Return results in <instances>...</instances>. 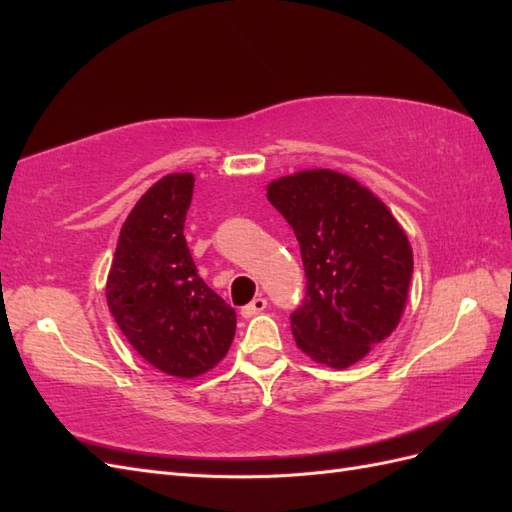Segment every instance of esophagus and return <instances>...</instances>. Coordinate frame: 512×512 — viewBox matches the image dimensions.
<instances>
[{"instance_id":"obj_1","label":"esophagus","mask_w":512,"mask_h":512,"mask_svg":"<svg viewBox=\"0 0 512 512\" xmlns=\"http://www.w3.org/2000/svg\"><path fill=\"white\" fill-rule=\"evenodd\" d=\"M265 307H267V299H265V297H256L252 303H247V305L241 309V316H243V318H252V316H256V314H260V312H265Z\"/></svg>"}]
</instances>
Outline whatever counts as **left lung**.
Masks as SVG:
<instances>
[{
  "mask_svg": "<svg viewBox=\"0 0 512 512\" xmlns=\"http://www.w3.org/2000/svg\"><path fill=\"white\" fill-rule=\"evenodd\" d=\"M267 198L301 247L305 297L290 314L297 346L318 363L350 367L404 314L414 269L406 232L380 198L329 168L277 179Z\"/></svg>",
  "mask_w": 512,
  "mask_h": 512,
  "instance_id": "obj_1",
  "label": "left lung"
}]
</instances>
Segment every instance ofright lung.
Wrapping results in <instances>:
<instances>
[{"mask_svg": "<svg viewBox=\"0 0 512 512\" xmlns=\"http://www.w3.org/2000/svg\"><path fill=\"white\" fill-rule=\"evenodd\" d=\"M192 173L166 175L123 222L106 282L108 309L132 348L168 376L194 378L218 365L237 314L198 275L183 237Z\"/></svg>", "mask_w": 512, "mask_h": 512, "instance_id": "add662e5", "label": "right lung"}]
</instances>
